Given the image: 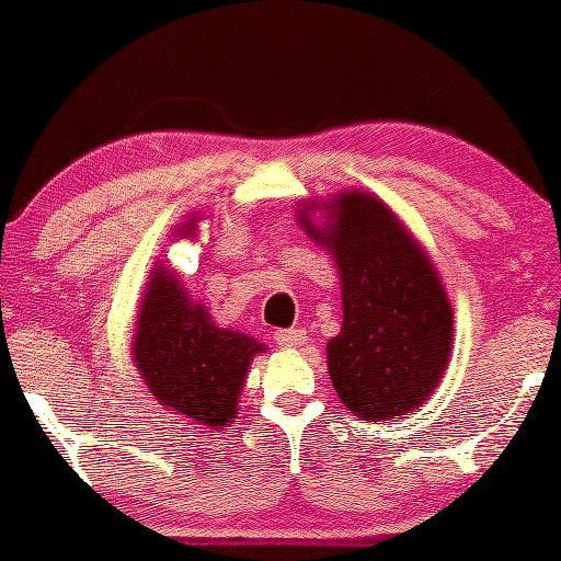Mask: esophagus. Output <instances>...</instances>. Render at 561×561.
<instances>
[{
	"instance_id": "obj_1",
	"label": "esophagus",
	"mask_w": 561,
	"mask_h": 561,
	"mask_svg": "<svg viewBox=\"0 0 561 561\" xmlns=\"http://www.w3.org/2000/svg\"><path fill=\"white\" fill-rule=\"evenodd\" d=\"M304 337H307V333H304L301 328H283L273 333V341L278 343L280 348H299V345L304 343Z\"/></svg>"
}]
</instances>
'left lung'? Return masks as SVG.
Segmentation results:
<instances>
[{"instance_id":"obj_1","label":"left lung","mask_w":561,"mask_h":561,"mask_svg":"<svg viewBox=\"0 0 561 561\" xmlns=\"http://www.w3.org/2000/svg\"><path fill=\"white\" fill-rule=\"evenodd\" d=\"M335 204L330 231L307 226L309 237L333 244L341 267L343 328L328 343L330 379L358 419L405 416L445 371L453 345L447 294L390 207L364 192Z\"/></svg>"}]
</instances>
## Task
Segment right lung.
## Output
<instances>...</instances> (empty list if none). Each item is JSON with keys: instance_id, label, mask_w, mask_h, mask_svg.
Here are the masks:
<instances>
[{"instance_id": "obj_1", "label": "right lung", "mask_w": 561, "mask_h": 561, "mask_svg": "<svg viewBox=\"0 0 561 561\" xmlns=\"http://www.w3.org/2000/svg\"><path fill=\"white\" fill-rule=\"evenodd\" d=\"M140 307L135 364L150 392L169 411L197 424L226 426L237 413L249 362L265 345L216 328L203 304L186 299L163 267L150 278Z\"/></svg>"}]
</instances>
